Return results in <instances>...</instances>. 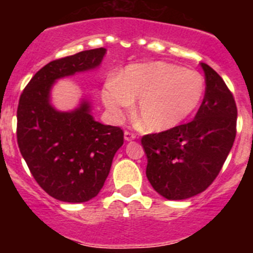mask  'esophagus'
<instances>
[{"instance_id": "1", "label": "esophagus", "mask_w": 253, "mask_h": 253, "mask_svg": "<svg viewBox=\"0 0 253 253\" xmlns=\"http://www.w3.org/2000/svg\"><path fill=\"white\" fill-rule=\"evenodd\" d=\"M135 137H137V135H135V133H133V131H130V130H125L124 131V138H125V140H133V139H135Z\"/></svg>"}]
</instances>
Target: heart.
Returning a JSON list of instances; mask_svg holds the SVG:
<instances>
[{"label":"heart","instance_id":"obj_1","mask_svg":"<svg viewBox=\"0 0 253 253\" xmlns=\"http://www.w3.org/2000/svg\"><path fill=\"white\" fill-rule=\"evenodd\" d=\"M204 92L205 81L199 72L156 62L129 66L120 80L107 82L102 100L115 115L139 100L137 116L143 128L163 131L185 122L198 109Z\"/></svg>","mask_w":253,"mask_h":253}]
</instances>
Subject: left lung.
Here are the masks:
<instances>
[{
    "mask_svg": "<svg viewBox=\"0 0 253 253\" xmlns=\"http://www.w3.org/2000/svg\"><path fill=\"white\" fill-rule=\"evenodd\" d=\"M205 95L195 119L161 133L143 135L146 175L169 200L203 193L222 169L237 133V105L223 78L207 63Z\"/></svg>",
    "mask_w": 253,
    "mask_h": 253,
    "instance_id": "1",
    "label": "left lung"
}]
</instances>
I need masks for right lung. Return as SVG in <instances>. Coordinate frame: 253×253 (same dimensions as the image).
<instances>
[{
  "mask_svg": "<svg viewBox=\"0 0 253 253\" xmlns=\"http://www.w3.org/2000/svg\"><path fill=\"white\" fill-rule=\"evenodd\" d=\"M105 51L90 49L51 60L20 96V152L39 186L60 202L84 203L95 198L124 143L123 129L95 122L87 102L72 113H59L49 104V91L57 78L95 68Z\"/></svg>",
  "mask_w": 253,
  "mask_h": 253,
  "instance_id": "1",
  "label": "right lung"
}]
</instances>
